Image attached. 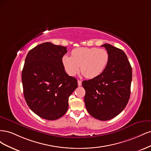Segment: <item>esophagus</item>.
<instances>
[{"label": "esophagus", "mask_w": 151, "mask_h": 151, "mask_svg": "<svg viewBox=\"0 0 151 151\" xmlns=\"http://www.w3.org/2000/svg\"><path fill=\"white\" fill-rule=\"evenodd\" d=\"M77 83H78L79 86H81L82 85V81L80 80H78V81H77Z\"/></svg>", "instance_id": "obj_1"}]
</instances>
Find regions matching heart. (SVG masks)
I'll return each mask as SVG.
<instances>
[{"label":"heart","instance_id":"b5f03b06","mask_svg":"<svg viewBox=\"0 0 151 151\" xmlns=\"http://www.w3.org/2000/svg\"><path fill=\"white\" fill-rule=\"evenodd\" d=\"M109 60L108 52L104 49L83 47L72 50V57L63 55L62 64L67 74L75 76L79 71L88 79L101 75L106 68Z\"/></svg>","mask_w":151,"mask_h":151}]
</instances>
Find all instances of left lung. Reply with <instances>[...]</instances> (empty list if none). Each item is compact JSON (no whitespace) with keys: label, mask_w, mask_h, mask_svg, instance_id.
<instances>
[{"label":"left lung","mask_w":151,"mask_h":151,"mask_svg":"<svg viewBox=\"0 0 151 151\" xmlns=\"http://www.w3.org/2000/svg\"><path fill=\"white\" fill-rule=\"evenodd\" d=\"M106 68L97 77L82 83L86 91L84 103L88 113L101 121L111 120L124 109L129 102L132 78V67L125 52L109 44Z\"/></svg>","instance_id":"left-lung-1"}]
</instances>
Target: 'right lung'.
I'll return each instance as SVG.
<instances>
[{"label": "right lung", "instance_id": "obj_1", "mask_svg": "<svg viewBox=\"0 0 151 151\" xmlns=\"http://www.w3.org/2000/svg\"><path fill=\"white\" fill-rule=\"evenodd\" d=\"M67 48L46 42L31 49L22 71L23 94L29 108L40 117L55 120L63 116L77 81L64 70Z\"/></svg>", "mask_w": 151, "mask_h": 151}]
</instances>
